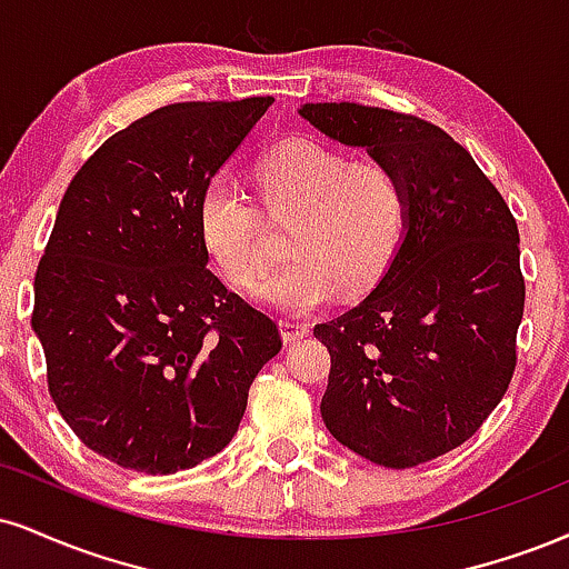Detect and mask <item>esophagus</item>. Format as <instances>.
Here are the masks:
<instances>
[{
    "instance_id": "obj_1",
    "label": "esophagus",
    "mask_w": 569,
    "mask_h": 569,
    "mask_svg": "<svg viewBox=\"0 0 569 569\" xmlns=\"http://www.w3.org/2000/svg\"><path fill=\"white\" fill-rule=\"evenodd\" d=\"M278 326H280V337H283L286 345L310 337V326H307L305 320H280Z\"/></svg>"
}]
</instances>
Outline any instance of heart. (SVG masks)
I'll list each match as a JSON object with an SVG mask.
<instances>
[{
	"instance_id": "b5f03b06",
	"label": "heart",
	"mask_w": 569,
	"mask_h": 569,
	"mask_svg": "<svg viewBox=\"0 0 569 569\" xmlns=\"http://www.w3.org/2000/svg\"><path fill=\"white\" fill-rule=\"evenodd\" d=\"M267 214L291 222L283 270L257 289L280 310L310 312L337 297H362L387 276L408 228V184L392 163L352 161L326 142L286 140L257 163ZM203 246L238 289L270 270L264 217L228 174L207 182L198 198Z\"/></svg>"
}]
</instances>
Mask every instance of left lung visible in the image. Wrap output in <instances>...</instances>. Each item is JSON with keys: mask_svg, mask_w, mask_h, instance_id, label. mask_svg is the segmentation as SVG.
I'll return each instance as SVG.
<instances>
[{"mask_svg": "<svg viewBox=\"0 0 569 569\" xmlns=\"http://www.w3.org/2000/svg\"><path fill=\"white\" fill-rule=\"evenodd\" d=\"M299 113L406 177L395 262L315 337L331 352L328 432L379 467H419L467 442L515 376L525 312L517 219L469 150L419 116L358 102H307Z\"/></svg>", "mask_w": 569, "mask_h": 569, "instance_id": "1", "label": "left lung"}]
</instances>
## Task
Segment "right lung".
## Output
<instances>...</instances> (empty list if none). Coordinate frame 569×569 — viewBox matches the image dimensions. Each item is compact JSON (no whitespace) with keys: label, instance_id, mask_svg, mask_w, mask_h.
Masks as SVG:
<instances>
[{"label":"right lung","instance_id":"obj_1","mask_svg":"<svg viewBox=\"0 0 569 569\" xmlns=\"http://www.w3.org/2000/svg\"><path fill=\"white\" fill-rule=\"evenodd\" d=\"M270 106H163L108 137L60 201L31 326L60 416L119 467L174 475L217 456L283 345L209 270L198 228L201 190Z\"/></svg>","mask_w":569,"mask_h":569}]
</instances>
